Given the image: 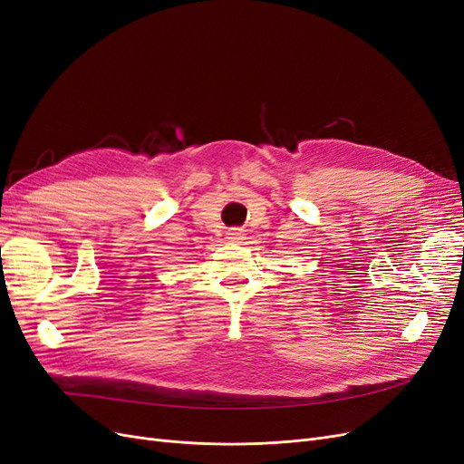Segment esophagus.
Segmentation results:
<instances>
[{
    "instance_id": "1",
    "label": "esophagus",
    "mask_w": 464,
    "mask_h": 464,
    "mask_svg": "<svg viewBox=\"0 0 464 464\" xmlns=\"http://www.w3.org/2000/svg\"><path fill=\"white\" fill-rule=\"evenodd\" d=\"M227 238L229 241H233V243H243V229H238V227H233V229H229L227 231Z\"/></svg>"
}]
</instances>
